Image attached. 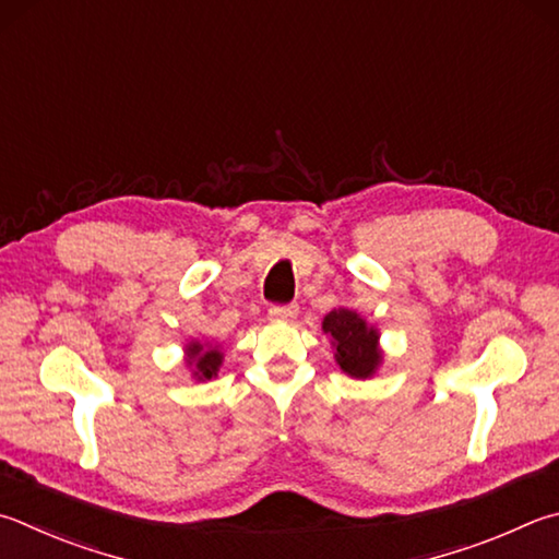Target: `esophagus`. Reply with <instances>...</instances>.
I'll use <instances>...</instances> for the list:
<instances>
[{
	"instance_id": "esophagus-1",
	"label": "esophagus",
	"mask_w": 559,
	"mask_h": 559,
	"mask_svg": "<svg viewBox=\"0 0 559 559\" xmlns=\"http://www.w3.org/2000/svg\"><path fill=\"white\" fill-rule=\"evenodd\" d=\"M298 314V306H271L269 318L273 322H290Z\"/></svg>"
}]
</instances>
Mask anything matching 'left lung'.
<instances>
[{
    "label": "left lung",
    "mask_w": 559,
    "mask_h": 559,
    "mask_svg": "<svg viewBox=\"0 0 559 559\" xmlns=\"http://www.w3.org/2000/svg\"><path fill=\"white\" fill-rule=\"evenodd\" d=\"M322 330L332 337L334 359L347 377L369 379L377 373L383 359L379 349V332L367 324L359 312L347 308L332 310L324 314Z\"/></svg>",
    "instance_id": "1"
}]
</instances>
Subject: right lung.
<instances>
[{
  "label": "right lung",
  "mask_w": 559,
  "mask_h": 559,
  "mask_svg": "<svg viewBox=\"0 0 559 559\" xmlns=\"http://www.w3.org/2000/svg\"><path fill=\"white\" fill-rule=\"evenodd\" d=\"M188 364L192 367V377L198 381H207L212 377H217V371L222 367V352L217 347H205L200 342H190L188 347Z\"/></svg>",
  "instance_id": "right-lung-1"
}]
</instances>
